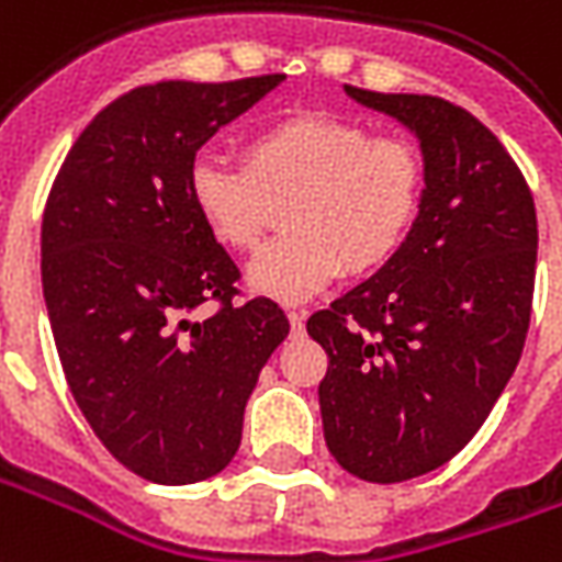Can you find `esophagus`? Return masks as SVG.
Instances as JSON below:
<instances>
[{"instance_id":"obj_1","label":"esophagus","mask_w":562,"mask_h":562,"mask_svg":"<svg viewBox=\"0 0 562 562\" xmlns=\"http://www.w3.org/2000/svg\"><path fill=\"white\" fill-rule=\"evenodd\" d=\"M304 319H307V313H304V310H289V325H292L294 335H301V331H304Z\"/></svg>"}]
</instances>
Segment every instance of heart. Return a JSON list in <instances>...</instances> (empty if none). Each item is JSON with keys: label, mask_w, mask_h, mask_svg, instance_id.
Instances as JSON below:
<instances>
[{"label": "heart", "mask_w": 562, "mask_h": 562, "mask_svg": "<svg viewBox=\"0 0 562 562\" xmlns=\"http://www.w3.org/2000/svg\"><path fill=\"white\" fill-rule=\"evenodd\" d=\"M243 158H198L188 194L206 231L237 252L261 243L285 203V234L246 268L255 292L285 304L313 297L344 268H383L423 206L426 160L417 145L340 117H285L255 133Z\"/></svg>", "instance_id": "b5f03b06"}]
</instances>
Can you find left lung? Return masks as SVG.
<instances>
[{
  "instance_id": "left-lung-1",
  "label": "left lung",
  "mask_w": 562,
  "mask_h": 562,
  "mask_svg": "<svg viewBox=\"0 0 562 562\" xmlns=\"http://www.w3.org/2000/svg\"><path fill=\"white\" fill-rule=\"evenodd\" d=\"M347 93L417 133L426 191L402 249L307 331L328 352L331 457L362 481L398 484L457 457L512 380L539 225L524 172L472 112L419 93Z\"/></svg>"
}]
</instances>
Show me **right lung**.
I'll return each instance as SVG.
<instances>
[{
	"label": "right lung",
	"instance_id": "right-lung-1",
	"mask_svg": "<svg viewBox=\"0 0 562 562\" xmlns=\"http://www.w3.org/2000/svg\"><path fill=\"white\" fill-rule=\"evenodd\" d=\"M285 76L158 81L117 97L63 160L42 218V289L63 374L93 435L155 484L225 469L289 319L240 297L188 172L215 133ZM215 300L213 317L190 313Z\"/></svg>",
	"mask_w": 562,
	"mask_h": 562
}]
</instances>
